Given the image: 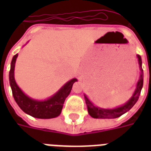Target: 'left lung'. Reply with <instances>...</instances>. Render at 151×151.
<instances>
[{"label":"left lung","mask_w":151,"mask_h":151,"mask_svg":"<svg viewBox=\"0 0 151 151\" xmlns=\"http://www.w3.org/2000/svg\"><path fill=\"white\" fill-rule=\"evenodd\" d=\"M138 58L139 65V69H140V76L138 82L136 84V88L135 92H134L132 96L129 99L127 103H125L124 105L118 106V107L114 108V109H103V108L98 107L94 106V104L88 99V97L85 96V99L86 105L88 107V112L89 115L93 118H117V117L122 116L124 113L128 112L132 106H133L138 101L139 97L140 96L141 90L143 88V70L142 69V59H141L140 55H137Z\"/></svg>","instance_id":"obj_1"}]
</instances>
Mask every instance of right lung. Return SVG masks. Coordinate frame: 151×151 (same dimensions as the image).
I'll use <instances>...</instances> for the list:
<instances>
[{"label": "right lung", "instance_id": "right-lung-1", "mask_svg": "<svg viewBox=\"0 0 151 151\" xmlns=\"http://www.w3.org/2000/svg\"><path fill=\"white\" fill-rule=\"evenodd\" d=\"M18 54L15 55L11 63V69L9 71V82H10L12 95L18 106L21 110L32 117L41 119H49L58 117L61 114L63 106L66 98L69 96L73 83L77 81L76 78L71 79L66 83L58 92L52 97L45 100H35L27 96L20 89L15 82L14 77L15 64Z\"/></svg>", "mask_w": 151, "mask_h": 151}]
</instances>
